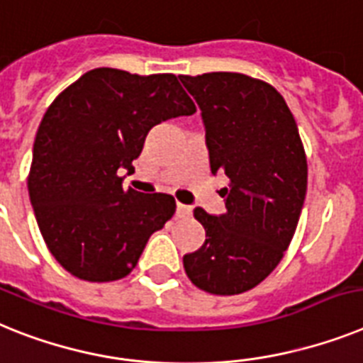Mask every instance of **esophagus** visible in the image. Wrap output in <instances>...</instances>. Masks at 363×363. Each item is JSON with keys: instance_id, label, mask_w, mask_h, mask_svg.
Instances as JSON below:
<instances>
[{"instance_id": "esophagus-1", "label": "esophagus", "mask_w": 363, "mask_h": 363, "mask_svg": "<svg viewBox=\"0 0 363 363\" xmlns=\"http://www.w3.org/2000/svg\"><path fill=\"white\" fill-rule=\"evenodd\" d=\"M175 214L179 216V218H188V216H191V206L182 205V203H177Z\"/></svg>"}]
</instances>
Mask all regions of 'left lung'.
<instances>
[{
  "label": "left lung",
  "instance_id": "1",
  "mask_svg": "<svg viewBox=\"0 0 363 363\" xmlns=\"http://www.w3.org/2000/svg\"><path fill=\"white\" fill-rule=\"evenodd\" d=\"M205 125L212 175L225 173V214L196 208L206 240L184 255L186 275L214 295L251 290L279 266L306 196L308 166L284 97L243 73L179 75Z\"/></svg>",
  "mask_w": 363,
  "mask_h": 363
}]
</instances>
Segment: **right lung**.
<instances>
[{
  "mask_svg": "<svg viewBox=\"0 0 363 363\" xmlns=\"http://www.w3.org/2000/svg\"><path fill=\"white\" fill-rule=\"evenodd\" d=\"M196 105L175 75L140 77L90 69L45 111L33 145L29 199L44 242L73 277L123 279L149 236L175 212L166 194L123 190L155 125L190 116Z\"/></svg>",
  "mask_w": 363,
  "mask_h": 363,
  "instance_id": "obj_1",
  "label": "right lung"
}]
</instances>
